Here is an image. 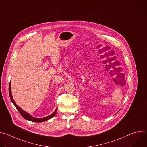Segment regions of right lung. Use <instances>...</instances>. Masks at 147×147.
<instances>
[{"label":"right lung","mask_w":147,"mask_h":147,"mask_svg":"<svg viewBox=\"0 0 147 147\" xmlns=\"http://www.w3.org/2000/svg\"><path fill=\"white\" fill-rule=\"evenodd\" d=\"M9 96H10V99L11 100V102L13 103V104L14 105L15 107L16 108V109L18 110V111L20 112V115H22L24 119H26V120H30V121H34V122H42V121H45L46 120H48L51 118H52L56 114V111L57 110V109L56 108L55 111L52 113L51 114V115L47 116V117H44V118H40V119H38V118H35L34 117H32V116H31L29 113H28L27 112L24 111L23 110H22V109H21L19 107H18L17 105L16 104L15 102L13 100V98L12 97V95H11V84L10 82L9 84Z\"/></svg>","instance_id":"1"}]
</instances>
